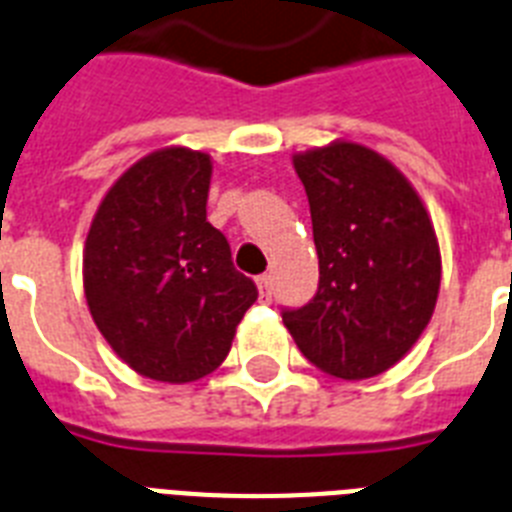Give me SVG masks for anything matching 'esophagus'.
<instances>
[{
	"label": "esophagus",
	"instance_id": "1",
	"mask_svg": "<svg viewBox=\"0 0 512 512\" xmlns=\"http://www.w3.org/2000/svg\"><path fill=\"white\" fill-rule=\"evenodd\" d=\"M257 286H260V294H263L265 299H268V296H270V289H273V278H270L268 273H265V276L257 278Z\"/></svg>",
	"mask_w": 512,
	"mask_h": 512
}]
</instances>
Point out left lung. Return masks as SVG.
<instances>
[{
    "instance_id": "obj_1",
    "label": "left lung",
    "mask_w": 512,
    "mask_h": 512,
    "mask_svg": "<svg viewBox=\"0 0 512 512\" xmlns=\"http://www.w3.org/2000/svg\"><path fill=\"white\" fill-rule=\"evenodd\" d=\"M294 169L312 213L320 283L304 307H283V325L325 375L367 380L406 356L435 312V229L406 176L364 145L307 150Z\"/></svg>"
}]
</instances>
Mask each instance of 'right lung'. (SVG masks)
<instances>
[{
    "instance_id": "right-lung-1",
    "label": "right lung",
    "mask_w": 512,
    "mask_h": 512,
    "mask_svg": "<svg viewBox=\"0 0 512 512\" xmlns=\"http://www.w3.org/2000/svg\"><path fill=\"white\" fill-rule=\"evenodd\" d=\"M210 171L208 153L190 148L140 158L106 192L85 239L90 315L119 359L150 380L210 375L257 299L205 218Z\"/></svg>"
}]
</instances>
